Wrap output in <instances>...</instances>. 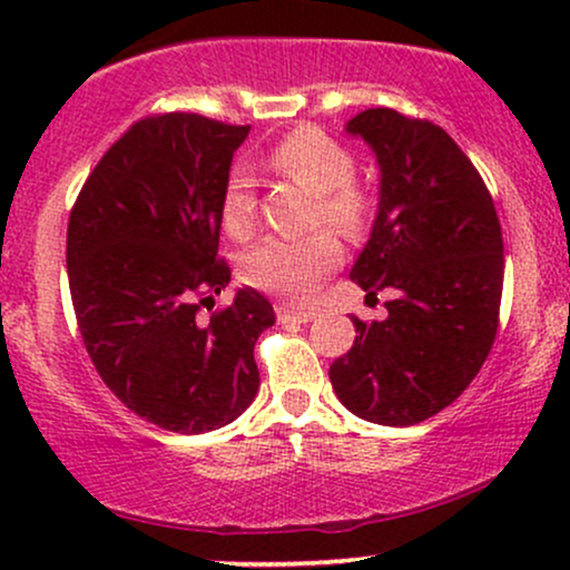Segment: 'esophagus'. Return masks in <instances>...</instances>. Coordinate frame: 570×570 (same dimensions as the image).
Returning <instances> with one entry per match:
<instances>
[{"instance_id": "esophagus-1", "label": "esophagus", "mask_w": 570, "mask_h": 570, "mask_svg": "<svg viewBox=\"0 0 570 570\" xmlns=\"http://www.w3.org/2000/svg\"><path fill=\"white\" fill-rule=\"evenodd\" d=\"M276 316H278L281 324H305V322H311V318L316 316V313L307 311V307H286V305H281L278 311H276Z\"/></svg>"}]
</instances>
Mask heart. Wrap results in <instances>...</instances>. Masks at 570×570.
Segmentation results:
<instances>
[{
	"instance_id": "1",
	"label": "heart",
	"mask_w": 570,
	"mask_h": 570,
	"mask_svg": "<svg viewBox=\"0 0 570 570\" xmlns=\"http://www.w3.org/2000/svg\"><path fill=\"white\" fill-rule=\"evenodd\" d=\"M267 160L278 174L316 193L313 219L332 225L345 238H362L375 217V195L356 181V158L345 144L318 128H297L273 144ZM219 217L233 238H248L257 227L254 179L244 166L227 174L219 198ZM343 263V244L334 230H316L297 240H267L248 252L244 278L257 289L307 303L322 281Z\"/></svg>"
}]
</instances>
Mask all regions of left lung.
<instances>
[{
	"instance_id": "8db88e82",
	"label": "left lung",
	"mask_w": 570,
	"mask_h": 570,
	"mask_svg": "<svg viewBox=\"0 0 570 570\" xmlns=\"http://www.w3.org/2000/svg\"><path fill=\"white\" fill-rule=\"evenodd\" d=\"M381 163V212L351 271L367 297L391 292L383 322L330 367L353 415L415 426L453 404L499 332L503 238L490 189L450 134L426 117L367 109L348 122Z\"/></svg>"
}]
</instances>
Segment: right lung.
Wrapping results in <instances>:
<instances>
[{
    "label": "right lung",
    "mask_w": 570,
    "mask_h": 570,
    "mask_svg": "<svg viewBox=\"0 0 570 570\" xmlns=\"http://www.w3.org/2000/svg\"><path fill=\"white\" fill-rule=\"evenodd\" d=\"M246 136L248 126L193 112L141 117L96 163L69 214L85 351L130 412L176 434L227 426L254 402V343L276 324L252 286L214 311L230 284L219 198Z\"/></svg>",
    "instance_id": "right-lung-1"
}]
</instances>
